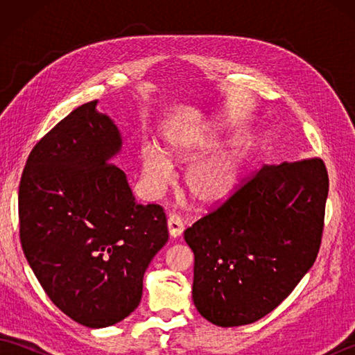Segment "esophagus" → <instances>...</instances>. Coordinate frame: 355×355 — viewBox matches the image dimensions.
I'll return each mask as SVG.
<instances>
[{
    "label": "esophagus",
    "mask_w": 355,
    "mask_h": 355,
    "mask_svg": "<svg viewBox=\"0 0 355 355\" xmlns=\"http://www.w3.org/2000/svg\"><path fill=\"white\" fill-rule=\"evenodd\" d=\"M168 229H169V235H171L172 238H177V236H180V235H182V233H183L184 224H183L182 220H180V216L171 215V216L168 218Z\"/></svg>",
    "instance_id": "obj_1"
}]
</instances>
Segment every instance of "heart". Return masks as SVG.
<instances>
[{
    "instance_id": "b5f03b06",
    "label": "heart",
    "mask_w": 355,
    "mask_h": 355,
    "mask_svg": "<svg viewBox=\"0 0 355 355\" xmlns=\"http://www.w3.org/2000/svg\"><path fill=\"white\" fill-rule=\"evenodd\" d=\"M216 135H207L201 141L171 139L162 149L148 148L141 154V173L148 182L162 187L171 177V163L198 160L218 146ZM245 154L239 146L218 150L205 162L191 168L186 177V187L191 197L201 205H216L227 200L235 191L243 171Z\"/></svg>"
}]
</instances>
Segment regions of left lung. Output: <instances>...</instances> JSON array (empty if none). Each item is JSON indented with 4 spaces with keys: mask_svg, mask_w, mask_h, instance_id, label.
Wrapping results in <instances>:
<instances>
[{
    "mask_svg": "<svg viewBox=\"0 0 355 355\" xmlns=\"http://www.w3.org/2000/svg\"><path fill=\"white\" fill-rule=\"evenodd\" d=\"M328 187L322 158L266 164L184 230L202 318L248 325L288 296L318 258Z\"/></svg>",
    "mask_w": 355,
    "mask_h": 355,
    "instance_id": "8db88e82",
    "label": "left lung"
}]
</instances>
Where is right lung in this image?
Segmentation results:
<instances>
[{"mask_svg": "<svg viewBox=\"0 0 355 355\" xmlns=\"http://www.w3.org/2000/svg\"><path fill=\"white\" fill-rule=\"evenodd\" d=\"M84 103L36 143L18 195L28 266L59 310L105 328L139 306L143 275L168 243L163 207L135 202L114 122Z\"/></svg>", "mask_w": 355, "mask_h": 355, "instance_id": "right-lung-1", "label": "right lung"}]
</instances>
